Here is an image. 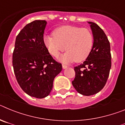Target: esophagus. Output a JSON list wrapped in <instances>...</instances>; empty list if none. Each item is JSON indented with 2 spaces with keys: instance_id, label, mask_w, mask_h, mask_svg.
I'll return each instance as SVG.
<instances>
[{
  "instance_id": "esophagus-1",
  "label": "esophagus",
  "mask_w": 125,
  "mask_h": 125,
  "mask_svg": "<svg viewBox=\"0 0 125 125\" xmlns=\"http://www.w3.org/2000/svg\"><path fill=\"white\" fill-rule=\"evenodd\" d=\"M62 68H63V69H66V68H68V66H66V65L64 64H62Z\"/></svg>"
}]
</instances>
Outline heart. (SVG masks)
I'll list each match as a JSON object with an SVG mask.
<instances>
[{"label":"heart","mask_w":125,"mask_h":125,"mask_svg":"<svg viewBox=\"0 0 125 125\" xmlns=\"http://www.w3.org/2000/svg\"><path fill=\"white\" fill-rule=\"evenodd\" d=\"M44 42L49 52L57 57L65 49L66 51L59 59L64 63L85 60L92 50L94 38L86 28L66 25L56 29L53 35H46Z\"/></svg>","instance_id":"heart-1"}]
</instances>
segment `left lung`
Here are the masks:
<instances>
[{"mask_svg":"<svg viewBox=\"0 0 125 125\" xmlns=\"http://www.w3.org/2000/svg\"><path fill=\"white\" fill-rule=\"evenodd\" d=\"M92 31V50L83 63L74 67L75 78L72 84L84 96H91L104 88L111 66L110 44L105 33L95 23L88 22Z\"/></svg>","mask_w":125,"mask_h":125,"instance_id":"8db88e82","label":"left lung"}]
</instances>
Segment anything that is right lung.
<instances>
[{"mask_svg":"<svg viewBox=\"0 0 125 125\" xmlns=\"http://www.w3.org/2000/svg\"><path fill=\"white\" fill-rule=\"evenodd\" d=\"M46 21L27 24L17 35L12 56L14 74L19 84L28 95L44 98L50 94L53 81L62 71L44 42Z\"/></svg>","mask_w":125,"mask_h":125,"instance_id":"1","label":"right lung"}]
</instances>
